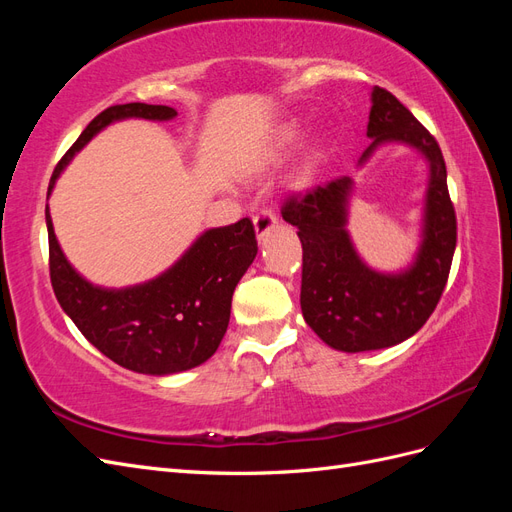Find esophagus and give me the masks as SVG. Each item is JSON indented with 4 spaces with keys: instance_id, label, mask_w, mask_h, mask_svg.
<instances>
[{
    "instance_id": "obj_1",
    "label": "esophagus",
    "mask_w": 512,
    "mask_h": 512,
    "mask_svg": "<svg viewBox=\"0 0 512 512\" xmlns=\"http://www.w3.org/2000/svg\"><path fill=\"white\" fill-rule=\"evenodd\" d=\"M275 224H277V218H275V213L271 209H260L254 215V226H256L258 239H265L269 232L275 228Z\"/></svg>"
}]
</instances>
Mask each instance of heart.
Returning <instances> with one entry per match:
<instances>
[{
    "label": "heart",
    "mask_w": 512,
    "mask_h": 512,
    "mask_svg": "<svg viewBox=\"0 0 512 512\" xmlns=\"http://www.w3.org/2000/svg\"><path fill=\"white\" fill-rule=\"evenodd\" d=\"M299 136H301V128H299V123H286V126L280 130V134H277V138H275V149H280V151H284V149H288V147H292L294 143L299 141Z\"/></svg>",
    "instance_id": "obj_1"
}]
</instances>
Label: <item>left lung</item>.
Listing matches in <instances>:
<instances>
[{"instance_id": "obj_1", "label": "left lung", "mask_w": 512, "mask_h": 512, "mask_svg": "<svg viewBox=\"0 0 512 512\" xmlns=\"http://www.w3.org/2000/svg\"><path fill=\"white\" fill-rule=\"evenodd\" d=\"M367 136L371 145L359 164L384 143L410 145L429 164L423 241L408 269L378 273L356 254L346 230L350 177L292 194L282 205V218L299 228L303 245V318L324 344L342 352L391 348L421 329L442 297L457 245L455 207L436 138L382 87L371 91Z\"/></svg>"}]
</instances>
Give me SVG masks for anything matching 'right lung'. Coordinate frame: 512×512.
Returning <instances> with one entry per match:
<instances>
[{
	"label": "right lung",
	"mask_w": 512,
	"mask_h": 512,
	"mask_svg": "<svg viewBox=\"0 0 512 512\" xmlns=\"http://www.w3.org/2000/svg\"><path fill=\"white\" fill-rule=\"evenodd\" d=\"M168 121L177 111L162 104H115L102 111L53 170H61L108 123L121 119ZM46 194V196H49ZM51 284L61 309L91 344L117 365L149 376H168L211 359L228 329L230 303L252 265L258 243L250 218L200 235L173 267L145 284L111 290L74 271L57 243L46 205Z\"/></svg>",
	"instance_id": "obj_1"
}]
</instances>
